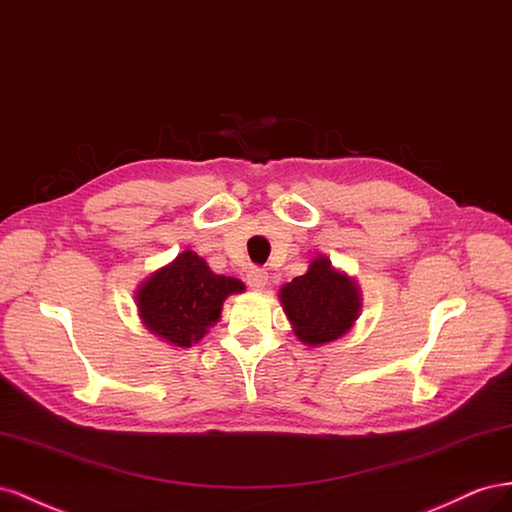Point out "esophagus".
<instances>
[{"instance_id": "esophagus-1", "label": "esophagus", "mask_w": 512, "mask_h": 512, "mask_svg": "<svg viewBox=\"0 0 512 512\" xmlns=\"http://www.w3.org/2000/svg\"><path fill=\"white\" fill-rule=\"evenodd\" d=\"M268 279H270L268 270H264V268H253L246 274V281L253 289H264L268 285Z\"/></svg>"}]
</instances>
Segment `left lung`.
I'll list each match as a JSON object with an SVG mask.
<instances>
[{"label": "left lung", "mask_w": 512, "mask_h": 512, "mask_svg": "<svg viewBox=\"0 0 512 512\" xmlns=\"http://www.w3.org/2000/svg\"><path fill=\"white\" fill-rule=\"evenodd\" d=\"M281 304L306 345L337 341L354 326L362 298L354 279L332 268L330 259L317 257L309 270L281 287Z\"/></svg>", "instance_id": "obj_1"}]
</instances>
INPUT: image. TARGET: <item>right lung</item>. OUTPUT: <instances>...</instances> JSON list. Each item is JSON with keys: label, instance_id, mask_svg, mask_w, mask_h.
Returning a JSON list of instances; mask_svg holds the SVG:
<instances>
[{"label": "right lung", "instance_id": "obj_1", "mask_svg": "<svg viewBox=\"0 0 512 512\" xmlns=\"http://www.w3.org/2000/svg\"><path fill=\"white\" fill-rule=\"evenodd\" d=\"M244 283L214 274L197 253L184 251L137 289L143 326L175 347H191L221 317L223 302Z\"/></svg>", "mask_w": 512, "mask_h": 512}]
</instances>
